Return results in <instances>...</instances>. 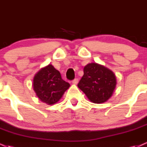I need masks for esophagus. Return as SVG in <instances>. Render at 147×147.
Returning <instances> with one entry per match:
<instances>
[{
  "mask_svg": "<svg viewBox=\"0 0 147 147\" xmlns=\"http://www.w3.org/2000/svg\"><path fill=\"white\" fill-rule=\"evenodd\" d=\"M79 82V79H75L73 81H72V84H77Z\"/></svg>",
  "mask_w": 147,
  "mask_h": 147,
  "instance_id": "esophagus-1",
  "label": "esophagus"
}]
</instances>
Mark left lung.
Segmentation results:
<instances>
[{
    "instance_id": "1",
    "label": "left lung",
    "mask_w": 147,
    "mask_h": 147,
    "mask_svg": "<svg viewBox=\"0 0 147 147\" xmlns=\"http://www.w3.org/2000/svg\"><path fill=\"white\" fill-rule=\"evenodd\" d=\"M77 86L91 102L102 103L112 96L116 78L109 68L98 63H90L84 67V76Z\"/></svg>"
}]
</instances>
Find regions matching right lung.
<instances>
[{
  "mask_svg": "<svg viewBox=\"0 0 147 147\" xmlns=\"http://www.w3.org/2000/svg\"><path fill=\"white\" fill-rule=\"evenodd\" d=\"M69 87L70 84L61 79L60 72L51 64L40 69L33 77V90L48 105L57 103Z\"/></svg>",
  "mask_w": 147,
  "mask_h": 147,
  "instance_id": "obj_1",
  "label": "right lung"
}]
</instances>
